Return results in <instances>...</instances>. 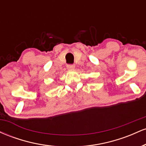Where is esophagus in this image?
<instances>
[{
  "label": "esophagus",
  "instance_id": "esophagus-1",
  "mask_svg": "<svg viewBox=\"0 0 146 146\" xmlns=\"http://www.w3.org/2000/svg\"><path fill=\"white\" fill-rule=\"evenodd\" d=\"M66 67H67V69L68 70L74 69V68H75V65L74 64H68Z\"/></svg>",
  "mask_w": 146,
  "mask_h": 146
}]
</instances>
